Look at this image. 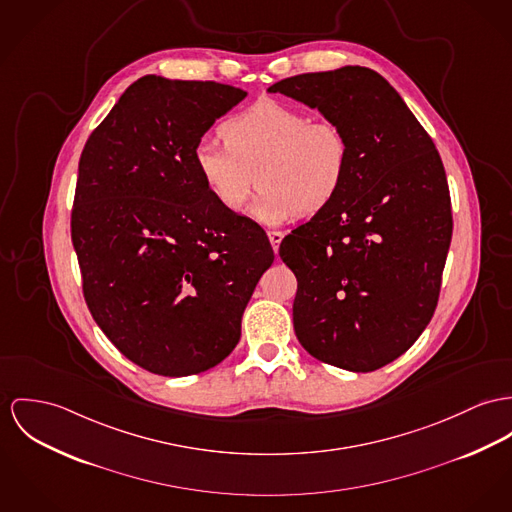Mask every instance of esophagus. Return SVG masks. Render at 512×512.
Here are the masks:
<instances>
[{
  "instance_id": "34e87169",
  "label": "esophagus",
  "mask_w": 512,
  "mask_h": 512,
  "mask_svg": "<svg viewBox=\"0 0 512 512\" xmlns=\"http://www.w3.org/2000/svg\"><path fill=\"white\" fill-rule=\"evenodd\" d=\"M282 237H284V234H282V232H276V230H273V232H269V241H271V245H273V249H275V251H278V245H280Z\"/></svg>"
}]
</instances>
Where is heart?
<instances>
[{"instance_id": "b5f03b06", "label": "heart", "mask_w": 512, "mask_h": 512, "mask_svg": "<svg viewBox=\"0 0 512 512\" xmlns=\"http://www.w3.org/2000/svg\"><path fill=\"white\" fill-rule=\"evenodd\" d=\"M220 134L224 144L198 142L193 161L204 189L232 214L245 208L257 177L255 214L271 224L314 216L345 187L351 146L335 120L265 99L226 118Z\"/></svg>"}]
</instances>
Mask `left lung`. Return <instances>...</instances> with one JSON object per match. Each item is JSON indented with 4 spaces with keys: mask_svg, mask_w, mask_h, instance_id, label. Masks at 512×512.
Listing matches in <instances>:
<instances>
[{
    "mask_svg": "<svg viewBox=\"0 0 512 512\" xmlns=\"http://www.w3.org/2000/svg\"><path fill=\"white\" fill-rule=\"evenodd\" d=\"M282 93L335 120L351 165L343 191L282 239L296 275L300 345L317 360L372 372L429 325L452 239V206L433 138L378 72L345 66L276 81Z\"/></svg>",
    "mask_w": 512,
    "mask_h": 512,
    "instance_id": "1",
    "label": "left lung"
}]
</instances>
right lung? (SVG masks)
I'll list each match as a JSON object with an SVG mask.
<instances>
[{
  "label": "right lung",
  "mask_w": 512,
  "mask_h": 512,
  "mask_svg": "<svg viewBox=\"0 0 512 512\" xmlns=\"http://www.w3.org/2000/svg\"><path fill=\"white\" fill-rule=\"evenodd\" d=\"M247 91L144 76L91 132L72 208L83 298L128 360L159 376L204 372L236 349L273 265L269 237L204 189L193 152Z\"/></svg>",
  "instance_id": "obj_1"
}]
</instances>
